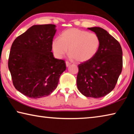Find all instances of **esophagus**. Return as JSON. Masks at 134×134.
Instances as JSON below:
<instances>
[{
	"instance_id": "34e87169",
	"label": "esophagus",
	"mask_w": 134,
	"mask_h": 134,
	"mask_svg": "<svg viewBox=\"0 0 134 134\" xmlns=\"http://www.w3.org/2000/svg\"><path fill=\"white\" fill-rule=\"evenodd\" d=\"M65 64H66V66H67V67H69V65H70V64H71V63H69V62H65Z\"/></svg>"
}]
</instances>
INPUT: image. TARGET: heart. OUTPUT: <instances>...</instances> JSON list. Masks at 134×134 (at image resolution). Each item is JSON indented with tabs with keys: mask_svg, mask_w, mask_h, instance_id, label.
<instances>
[{
	"mask_svg": "<svg viewBox=\"0 0 134 134\" xmlns=\"http://www.w3.org/2000/svg\"><path fill=\"white\" fill-rule=\"evenodd\" d=\"M99 37L94 33L77 28H70L63 31L60 38L52 42V48L56 57L62 58L69 49L70 57L77 62H87L96 55L99 50Z\"/></svg>",
	"mask_w": 134,
	"mask_h": 134,
	"instance_id": "1",
	"label": "heart"
}]
</instances>
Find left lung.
Here are the masks:
<instances>
[{"instance_id": "obj_1", "label": "left lung", "mask_w": 134, "mask_h": 134, "mask_svg": "<svg viewBox=\"0 0 134 134\" xmlns=\"http://www.w3.org/2000/svg\"><path fill=\"white\" fill-rule=\"evenodd\" d=\"M99 37L100 47L90 60L78 65L77 85L84 96L99 98L114 89L122 70V50L119 42L100 27L88 28Z\"/></svg>"}]
</instances>
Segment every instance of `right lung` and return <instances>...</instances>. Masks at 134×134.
Masks as SVG:
<instances>
[{"label":"right lung","mask_w":134,"mask_h":134,"mask_svg":"<svg viewBox=\"0 0 134 134\" xmlns=\"http://www.w3.org/2000/svg\"><path fill=\"white\" fill-rule=\"evenodd\" d=\"M53 24L38 25L18 36L11 46L8 67L15 89L25 96L38 99L53 93L66 69L65 62L54 57Z\"/></svg>","instance_id":"obj_1"}]
</instances>
